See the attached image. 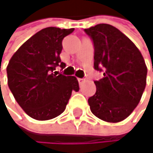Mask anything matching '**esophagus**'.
<instances>
[{
	"mask_svg": "<svg viewBox=\"0 0 153 153\" xmlns=\"http://www.w3.org/2000/svg\"><path fill=\"white\" fill-rule=\"evenodd\" d=\"M78 82H79V83L81 84V83H82L83 82H85V79H81V78H78Z\"/></svg>",
	"mask_w": 153,
	"mask_h": 153,
	"instance_id": "obj_1",
	"label": "esophagus"
}]
</instances>
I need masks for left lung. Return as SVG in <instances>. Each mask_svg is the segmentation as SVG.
<instances>
[{"mask_svg": "<svg viewBox=\"0 0 153 153\" xmlns=\"http://www.w3.org/2000/svg\"><path fill=\"white\" fill-rule=\"evenodd\" d=\"M84 30L93 41L94 69L103 71V77L94 82L96 92L88 100L90 109L104 122H122L137 107L144 91V59L136 45L112 25L101 23Z\"/></svg>", "mask_w": 153, "mask_h": 153, "instance_id": "left-lung-1", "label": "left lung"}]
</instances>
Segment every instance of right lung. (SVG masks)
Wrapping results in <instances>:
<instances>
[{"mask_svg": "<svg viewBox=\"0 0 153 153\" xmlns=\"http://www.w3.org/2000/svg\"><path fill=\"white\" fill-rule=\"evenodd\" d=\"M74 30L48 27L27 40L7 66L8 86L22 109L32 119L47 121L62 114L72 91H79L74 76L54 71L61 61L62 40Z\"/></svg>", "mask_w": 153, "mask_h": 153, "instance_id": "right-lung-1", "label": "right lung"}]
</instances>
